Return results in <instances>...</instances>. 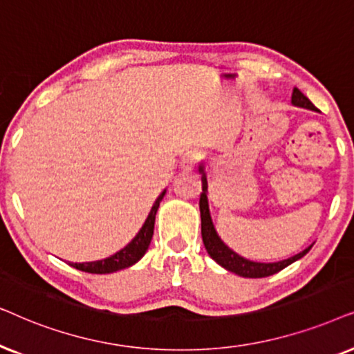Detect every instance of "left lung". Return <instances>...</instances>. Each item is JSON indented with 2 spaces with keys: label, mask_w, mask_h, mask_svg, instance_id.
Masks as SVG:
<instances>
[{
  "label": "left lung",
  "mask_w": 354,
  "mask_h": 354,
  "mask_svg": "<svg viewBox=\"0 0 354 354\" xmlns=\"http://www.w3.org/2000/svg\"><path fill=\"white\" fill-rule=\"evenodd\" d=\"M291 102H293V105L309 108V110H315L313 102H310L309 98L296 87L293 88ZM199 171L202 173V194L199 199L201 220H202V241H204V246L207 249V252H209V256L214 259L216 263H220V266L225 267L226 270L236 273L239 277H246V279H262V277L273 275V273L283 270V268L288 267L290 263H293L295 261H298V259L308 254L310 246L308 249H304L303 252L296 254L293 257L285 259V261H280V262H273V263L252 262V261H248V259H243L241 256H238V254H234L228 246H225V243L221 241L218 234L215 232L214 223H212V218L209 214V204H207V180H205L204 168L201 167Z\"/></svg>",
  "instance_id": "left-lung-1"
}]
</instances>
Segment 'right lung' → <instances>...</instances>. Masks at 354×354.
<instances>
[{
  "label": "right lung",
  "mask_w": 354,
  "mask_h": 354,
  "mask_svg": "<svg viewBox=\"0 0 354 354\" xmlns=\"http://www.w3.org/2000/svg\"><path fill=\"white\" fill-rule=\"evenodd\" d=\"M163 196H165V191L158 196V199L155 201L152 210H150V214L147 216V220H145V223L142 225V228H140V232L136 234V238L128 244V246L122 248L121 251H118L116 254H113L111 257L102 259V261L86 262V263H71V266L88 273H111V272L121 270V268L131 267L133 263L138 262L139 259L144 256L145 251L149 249L150 241H152L155 215H157L160 201L163 199Z\"/></svg>",
  "instance_id": "right-lung-1"
}]
</instances>
